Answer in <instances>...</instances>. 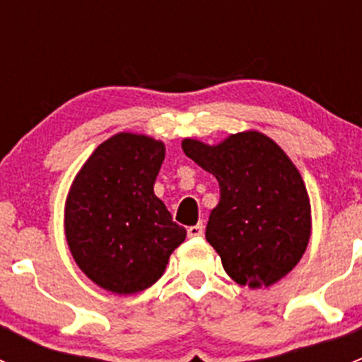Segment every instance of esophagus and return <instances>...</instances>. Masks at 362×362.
I'll list each match as a JSON object with an SVG mask.
<instances>
[{"mask_svg":"<svg viewBox=\"0 0 362 362\" xmlns=\"http://www.w3.org/2000/svg\"><path fill=\"white\" fill-rule=\"evenodd\" d=\"M187 235L189 238H199V236H203V224L191 226V228L187 229Z\"/></svg>","mask_w":362,"mask_h":362,"instance_id":"34e87169","label":"esophagus"}]
</instances>
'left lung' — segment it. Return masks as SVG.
<instances>
[{"label": "left lung", "mask_w": 362, "mask_h": 362, "mask_svg": "<svg viewBox=\"0 0 362 362\" xmlns=\"http://www.w3.org/2000/svg\"><path fill=\"white\" fill-rule=\"evenodd\" d=\"M182 148L221 187L204 236L226 273L250 289L284 279L312 235L308 192L289 156L254 129L229 134L217 145L184 138Z\"/></svg>", "instance_id": "left-lung-1"}]
</instances>
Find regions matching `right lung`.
<instances>
[{"instance_id":"add662e5","label":"right lung","mask_w":362,"mask_h":362,"mask_svg":"<svg viewBox=\"0 0 362 362\" xmlns=\"http://www.w3.org/2000/svg\"><path fill=\"white\" fill-rule=\"evenodd\" d=\"M164 154L160 140L117 133L98 145L69 187V252L101 289L120 296L148 289L185 240V229L154 194Z\"/></svg>"}]
</instances>
